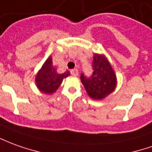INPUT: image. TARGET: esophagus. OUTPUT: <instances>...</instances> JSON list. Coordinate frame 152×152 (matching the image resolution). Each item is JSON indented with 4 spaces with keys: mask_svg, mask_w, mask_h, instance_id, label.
Masks as SVG:
<instances>
[{
    "mask_svg": "<svg viewBox=\"0 0 152 152\" xmlns=\"http://www.w3.org/2000/svg\"><path fill=\"white\" fill-rule=\"evenodd\" d=\"M70 73H71V74H72L73 76H78V70L77 69H72L70 71Z\"/></svg>",
    "mask_w": 152,
    "mask_h": 152,
    "instance_id": "esophagus-1",
    "label": "esophagus"
}]
</instances>
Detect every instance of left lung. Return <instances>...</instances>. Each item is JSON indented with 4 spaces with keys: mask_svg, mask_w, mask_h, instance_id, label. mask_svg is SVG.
Returning <instances> with one entry per match:
<instances>
[{
    "mask_svg": "<svg viewBox=\"0 0 152 152\" xmlns=\"http://www.w3.org/2000/svg\"><path fill=\"white\" fill-rule=\"evenodd\" d=\"M94 73L89 78L81 74V82L88 95L94 100H102L117 87V76L111 63L104 54H94Z\"/></svg>",
    "mask_w": 152,
    "mask_h": 152,
    "instance_id": "8db88e82",
    "label": "left lung"
}]
</instances>
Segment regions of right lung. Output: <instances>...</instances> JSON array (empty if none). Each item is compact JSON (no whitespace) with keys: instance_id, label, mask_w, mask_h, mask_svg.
Listing matches in <instances>:
<instances>
[{"instance_id":"add662e5","label":"right lung","mask_w":152,"mask_h":152,"mask_svg":"<svg viewBox=\"0 0 152 152\" xmlns=\"http://www.w3.org/2000/svg\"><path fill=\"white\" fill-rule=\"evenodd\" d=\"M69 75V71L68 70L63 74H58L56 66L53 64L52 57L50 56L36 74L34 81L37 88L41 93L50 95L56 92L62 83L64 78Z\"/></svg>"}]
</instances>
